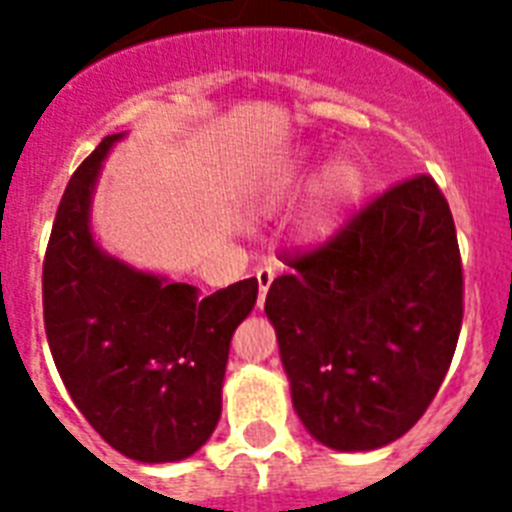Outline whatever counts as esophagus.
<instances>
[{"label": "esophagus", "mask_w": 512, "mask_h": 512, "mask_svg": "<svg viewBox=\"0 0 512 512\" xmlns=\"http://www.w3.org/2000/svg\"><path fill=\"white\" fill-rule=\"evenodd\" d=\"M273 276H276V273H273V268H268V265L257 271V287H260V300H257V305H260V308H263L265 295H268V289H271Z\"/></svg>", "instance_id": "1"}]
</instances>
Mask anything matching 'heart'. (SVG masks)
Wrapping results in <instances>:
<instances>
[{
  "label": "heart",
  "instance_id": "1",
  "mask_svg": "<svg viewBox=\"0 0 512 512\" xmlns=\"http://www.w3.org/2000/svg\"><path fill=\"white\" fill-rule=\"evenodd\" d=\"M316 159L308 151L292 154L252 180L247 191V204L260 215H273L287 207L305 185L311 183ZM366 191V175L356 162L337 159L321 172L311 191V204L303 217V236L313 244L332 239L348 215L358 207Z\"/></svg>",
  "mask_w": 512,
  "mask_h": 512
}]
</instances>
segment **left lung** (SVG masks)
Wrapping results in <instances>:
<instances>
[{
    "mask_svg": "<svg viewBox=\"0 0 512 512\" xmlns=\"http://www.w3.org/2000/svg\"><path fill=\"white\" fill-rule=\"evenodd\" d=\"M268 289L292 404L319 444L372 452L420 420L462 327V263L433 177L393 185Z\"/></svg>",
    "mask_w": 512,
    "mask_h": 512,
    "instance_id": "obj_1",
    "label": "left lung"
}]
</instances>
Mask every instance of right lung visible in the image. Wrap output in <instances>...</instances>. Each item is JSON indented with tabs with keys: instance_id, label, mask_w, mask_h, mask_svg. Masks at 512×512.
Segmentation results:
<instances>
[{
	"instance_id": "add662e5",
	"label": "right lung",
	"mask_w": 512,
	"mask_h": 512,
	"mask_svg": "<svg viewBox=\"0 0 512 512\" xmlns=\"http://www.w3.org/2000/svg\"><path fill=\"white\" fill-rule=\"evenodd\" d=\"M108 135L68 180L44 255V329L63 385L116 452L177 462L199 452L223 409L231 337L257 303V279L215 295L132 268L92 236V193Z\"/></svg>"
}]
</instances>
